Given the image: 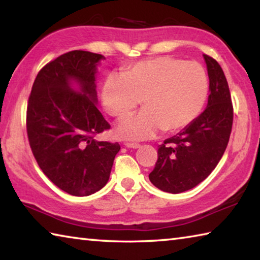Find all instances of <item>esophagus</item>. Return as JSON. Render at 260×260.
Listing matches in <instances>:
<instances>
[{
    "instance_id": "1",
    "label": "esophagus",
    "mask_w": 260,
    "mask_h": 260,
    "mask_svg": "<svg viewBox=\"0 0 260 260\" xmlns=\"http://www.w3.org/2000/svg\"><path fill=\"white\" fill-rule=\"evenodd\" d=\"M125 146H126L127 148H131V149H138V148L141 147V144L134 143V142H126Z\"/></svg>"
}]
</instances>
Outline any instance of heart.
I'll return each mask as SVG.
<instances>
[{
	"mask_svg": "<svg viewBox=\"0 0 260 260\" xmlns=\"http://www.w3.org/2000/svg\"><path fill=\"white\" fill-rule=\"evenodd\" d=\"M208 93V76L202 65L159 56L134 64L124 76L109 74L101 101L109 114L125 118L142 100L146 109L120 121L117 134L126 140H146L161 128L175 132L187 127L201 113Z\"/></svg>",
	"mask_w": 260,
	"mask_h": 260,
	"instance_id": "b5f03b06",
	"label": "heart"
}]
</instances>
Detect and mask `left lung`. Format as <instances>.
Here are the masks:
<instances>
[{
  "mask_svg": "<svg viewBox=\"0 0 260 260\" xmlns=\"http://www.w3.org/2000/svg\"><path fill=\"white\" fill-rule=\"evenodd\" d=\"M203 57L210 82L208 105L195 120L158 148V159L149 179L162 191L179 193L196 187L215 169L230 141V88L218 61Z\"/></svg>",
  "mask_w": 260,
  "mask_h": 260,
  "instance_id": "8db88e82",
  "label": "left lung"
}]
</instances>
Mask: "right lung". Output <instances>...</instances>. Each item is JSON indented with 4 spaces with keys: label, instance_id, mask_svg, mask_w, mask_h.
Masks as SVG:
<instances>
[{
    "label": "right lung",
    "instance_id": "1",
    "mask_svg": "<svg viewBox=\"0 0 260 260\" xmlns=\"http://www.w3.org/2000/svg\"><path fill=\"white\" fill-rule=\"evenodd\" d=\"M105 57L73 50L38 73L27 105V135L39 166L73 196H89L109 181L119 143L94 139L109 129L96 105V74Z\"/></svg>",
    "mask_w": 260,
    "mask_h": 260
}]
</instances>
